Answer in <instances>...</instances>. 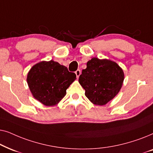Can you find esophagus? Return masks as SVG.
<instances>
[{
    "label": "esophagus",
    "instance_id": "obj_1",
    "mask_svg": "<svg viewBox=\"0 0 153 153\" xmlns=\"http://www.w3.org/2000/svg\"><path fill=\"white\" fill-rule=\"evenodd\" d=\"M81 71L79 70H77L76 71V72H75V74H76L77 78H79V76H80V75H81Z\"/></svg>",
    "mask_w": 153,
    "mask_h": 153
}]
</instances>
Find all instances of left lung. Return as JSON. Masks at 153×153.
<instances>
[{
  "instance_id": "obj_1",
  "label": "left lung",
  "mask_w": 153,
  "mask_h": 153,
  "mask_svg": "<svg viewBox=\"0 0 153 153\" xmlns=\"http://www.w3.org/2000/svg\"><path fill=\"white\" fill-rule=\"evenodd\" d=\"M86 66L79 79L85 95L95 105H105L122 88L125 79L123 69L116 62L97 58L88 60Z\"/></svg>"
}]
</instances>
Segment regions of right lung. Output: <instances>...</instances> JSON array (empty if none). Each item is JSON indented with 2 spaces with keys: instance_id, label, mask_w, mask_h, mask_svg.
<instances>
[{
  "instance_id": "right-lung-1",
  "label": "right lung",
  "mask_w": 153,
  "mask_h": 153,
  "mask_svg": "<svg viewBox=\"0 0 153 153\" xmlns=\"http://www.w3.org/2000/svg\"><path fill=\"white\" fill-rule=\"evenodd\" d=\"M76 79V74L69 72L65 66L51 60L34 65L26 80L35 100L47 106H53L61 101Z\"/></svg>"
}]
</instances>
